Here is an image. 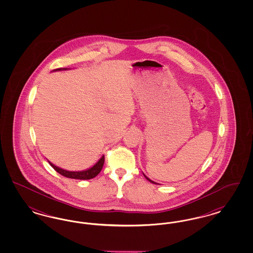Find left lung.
<instances>
[{
	"mask_svg": "<svg viewBox=\"0 0 253 253\" xmlns=\"http://www.w3.org/2000/svg\"><path fill=\"white\" fill-rule=\"evenodd\" d=\"M144 176H145V177H146V179H147V180L150 181V182H152V183H154V184H157V183H156V182H154V181L151 180V179H150V178H148V177H147V176H146V175H145V174H144Z\"/></svg>",
	"mask_w": 253,
	"mask_h": 253,
	"instance_id": "8db88e82",
	"label": "left lung"
}]
</instances>
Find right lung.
Returning <instances> with one entry per match:
<instances>
[{
    "instance_id": "1",
    "label": "right lung",
    "mask_w": 253,
    "mask_h": 253,
    "mask_svg": "<svg viewBox=\"0 0 253 253\" xmlns=\"http://www.w3.org/2000/svg\"><path fill=\"white\" fill-rule=\"evenodd\" d=\"M63 69L65 70L66 68H63ZM58 70H62V68H59ZM49 164L51 165L52 168H54L56 171H58L59 173H60L63 176H65V177L73 178V179L87 180V179H92V178L96 177V175L100 172V170L102 169V167H103V164H104V156L101 157L92 168L88 169L86 170H82V171H70V170H66V169L59 168V167L55 166L54 164H52L51 162H49Z\"/></svg>"
}]
</instances>
